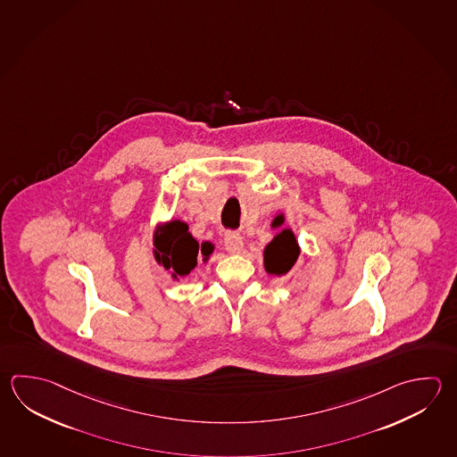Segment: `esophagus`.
<instances>
[{
	"instance_id": "esophagus-1",
	"label": "esophagus",
	"mask_w": 457,
	"mask_h": 457,
	"mask_svg": "<svg viewBox=\"0 0 457 457\" xmlns=\"http://www.w3.org/2000/svg\"><path fill=\"white\" fill-rule=\"evenodd\" d=\"M224 247H226V250H228L229 253H233V255L241 253L242 249H244V241H242L241 234H226V236H224Z\"/></svg>"
}]
</instances>
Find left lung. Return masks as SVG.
<instances>
[{"label":"left lung","instance_id":"left-lung-1","mask_svg":"<svg viewBox=\"0 0 457 457\" xmlns=\"http://www.w3.org/2000/svg\"><path fill=\"white\" fill-rule=\"evenodd\" d=\"M285 218H275L271 228H281ZM301 255L299 242L291 228H285L263 249V267L268 275L285 276L293 270Z\"/></svg>","mask_w":457,"mask_h":457}]
</instances>
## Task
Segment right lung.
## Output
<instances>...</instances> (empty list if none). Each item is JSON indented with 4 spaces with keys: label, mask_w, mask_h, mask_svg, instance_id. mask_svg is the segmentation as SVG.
<instances>
[{
    "label": "right lung",
    "mask_w": 457,
    "mask_h": 457,
    "mask_svg": "<svg viewBox=\"0 0 457 457\" xmlns=\"http://www.w3.org/2000/svg\"><path fill=\"white\" fill-rule=\"evenodd\" d=\"M213 250V242L198 244L189 233V226L179 220L160 223L154 231V259L176 281L197 267L198 255L207 263Z\"/></svg>",
    "instance_id": "right-lung-1"
}]
</instances>
